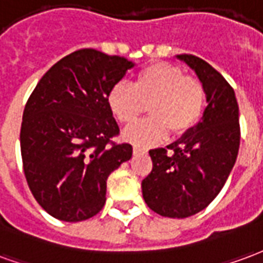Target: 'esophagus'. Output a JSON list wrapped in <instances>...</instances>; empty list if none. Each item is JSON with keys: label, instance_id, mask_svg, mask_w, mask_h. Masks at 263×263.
Segmentation results:
<instances>
[{"label": "esophagus", "instance_id": "esophagus-1", "mask_svg": "<svg viewBox=\"0 0 263 263\" xmlns=\"http://www.w3.org/2000/svg\"><path fill=\"white\" fill-rule=\"evenodd\" d=\"M133 153L134 154H144V153H147V150L143 148V147H139V145H134Z\"/></svg>", "mask_w": 263, "mask_h": 263}]
</instances>
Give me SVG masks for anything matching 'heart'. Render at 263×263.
I'll use <instances>...</instances> for the list:
<instances>
[{"instance_id": "1", "label": "heart", "mask_w": 263, "mask_h": 263, "mask_svg": "<svg viewBox=\"0 0 263 263\" xmlns=\"http://www.w3.org/2000/svg\"><path fill=\"white\" fill-rule=\"evenodd\" d=\"M109 110L120 123H133L150 102V118L130 126L124 139L133 144L155 145L164 141L170 130L183 134L200 120L206 103L204 88L193 77H187L179 67L166 61H157L140 71L133 84L118 81L106 95Z\"/></svg>"}]
</instances>
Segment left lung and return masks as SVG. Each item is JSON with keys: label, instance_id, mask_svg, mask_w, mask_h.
<instances>
[{"label": "left lung", "instance_id": "8db88e82", "mask_svg": "<svg viewBox=\"0 0 263 263\" xmlns=\"http://www.w3.org/2000/svg\"><path fill=\"white\" fill-rule=\"evenodd\" d=\"M176 59L196 72L208 106L200 122L181 139L150 150L153 170L141 189L153 212L185 218L208 208L223 189L238 155L239 122L237 98L226 78L196 55Z\"/></svg>", "mask_w": 263, "mask_h": 263}]
</instances>
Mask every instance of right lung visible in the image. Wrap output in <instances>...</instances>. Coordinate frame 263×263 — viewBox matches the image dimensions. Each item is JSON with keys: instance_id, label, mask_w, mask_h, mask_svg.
<instances>
[{"instance_id": "right-lung-1", "label": "right lung", "mask_w": 263, "mask_h": 263, "mask_svg": "<svg viewBox=\"0 0 263 263\" xmlns=\"http://www.w3.org/2000/svg\"><path fill=\"white\" fill-rule=\"evenodd\" d=\"M134 63L95 49L57 61L30 93L21 127V153L29 189L54 218L77 223L106 202L110 172L133 147L116 144L119 126L106 95Z\"/></svg>"}]
</instances>
